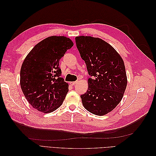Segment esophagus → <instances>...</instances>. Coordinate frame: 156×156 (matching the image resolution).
<instances>
[{
    "label": "esophagus",
    "mask_w": 156,
    "mask_h": 156,
    "mask_svg": "<svg viewBox=\"0 0 156 156\" xmlns=\"http://www.w3.org/2000/svg\"><path fill=\"white\" fill-rule=\"evenodd\" d=\"M69 83H70V84H71V85H72V86H74L75 84H77V81H74V82H70Z\"/></svg>",
    "instance_id": "1"
}]
</instances>
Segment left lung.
<instances>
[{
	"label": "left lung",
	"mask_w": 156,
	"mask_h": 156,
	"mask_svg": "<svg viewBox=\"0 0 156 156\" xmlns=\"http://www.w3.org/2000/svg\"><path fill=\"white\" fill-rule=\"evenodd\" d=\"M75 43L90 77L88 88L81 95L84 107L94 115L111 112L122 100L127 86L124 61L112 47L103 40L77 36Z\"/></svg>",
	"instance_id": "obj_1"
}]
</instances>
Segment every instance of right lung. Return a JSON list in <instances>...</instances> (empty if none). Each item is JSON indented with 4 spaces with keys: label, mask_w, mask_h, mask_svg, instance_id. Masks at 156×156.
Listing matches in <instances>:
<instances>
[{
    "label": "right lung",
    "mask_w": 156,
    "mask_h": 156,
    "mask_svg": "<svg viewBox=\"0 0 156 156\" xmlns=\"http://www.w3.org/2000/svg\"><path fill=\"white\" fill-rule=\"evenodd\" d=\"M73 43L65 36H50L27 55L20 72L22 91L30 104L40 112L55 111L62 104L68 84L60 77V59Z\"/></svg>",
    "instance_id": "1"
}]
</instances>
